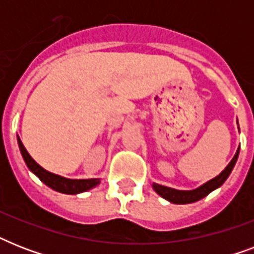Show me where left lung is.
I'll return each mask as SVG.
<instances>
[{
  "instance_id": "left-lung-1",
  "label": "left lung",
  "mask_w": 254,
  "mask_h": 254,
  "mask_svg": "<svg viewBox=\"0 0 254 254\" xmlns=\"http://www.w3.org/2000/svg\"><path fill=\"white\" fill-rule=\"evenodd\" d=\"M239 153H240V146L237 149L236 154L232 158V161L228 163V166L225 167L217 177H215L211 181L205 182L204 185H201L197 189L185 191V190H175L171 189V187H166V186L157 185V183H153V189H154V191L158 193L159 196H162L163 199L169 200L170 203H175V204H189V203L200 200L204 196H207L209 192H212L213 190L219 189L227 181V178L229 177V174L232 173L233 167L236 165V161L239 158Z\"/></svg>"
}]
</instances>
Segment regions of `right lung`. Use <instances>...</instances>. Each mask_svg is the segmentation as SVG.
Instances as JSON below:
<instances>
[{
    "label": "right lung",
    "mask_w": 254,
    "mask_h": 254,
    "mask_svg": "<svg viewBox=\"0 0 254 254\" xmlns=\"http://www.w3.org/2000/svg\"><path fill=\"white\" fill-rule=\"evenodd\" d=\"M18 146L21 150L22 158L25 161L26 166L29 167L31 173H34L39 179H41L46 186H49L50 189L55 190L58 192L68 193V195H76V193L85 192L88 190L93 189L96 186L100 185V178H93V179H68V178L61 177L57 174H53L45 170L42 166H39L35 161H34L27 150L21 142L19 137L17 138Z\"/></svg>",
    "instance_id": "1"
}]
</instances>
